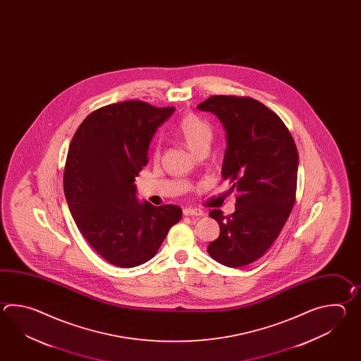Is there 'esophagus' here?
<instances>
[{"label":"esophagus","mask_w":361,"mask_h":361,"mask_svg":"<svg viewBox=\"0 0 361 361\" xmlns=\"http://www.w3.org/2000/svg\"><path fill=\"white\" fill-rule=\"evenodd\" d=\"M183 214L188 215V216H201V215H204V212H201L200 209H195V207H185Z\"/></svg>","instance_id":"obj_1"}]
</instances>
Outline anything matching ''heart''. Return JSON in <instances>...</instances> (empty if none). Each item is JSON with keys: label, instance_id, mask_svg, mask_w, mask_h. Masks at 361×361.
I'll list each match as a JSON object with an SVG mask.
<instances>
[{"label": "heart", "instance_id": "1", "mask_svg": "<svg viewBox=\"0 0 361 361\" xmlns=\"http://www.w3.org/2000/svg\"><path fill=\"white\" fill-rule=\"evenodd\" d=\"M177 135L192 154H196L201 148L210 146L213 139V128L197 116L185 115L178 123ZM159 154L160 148L156 147L154 156L159 157Z\"/></svg>", "mask_w": 361, "mask_h": 361}]
</instances>
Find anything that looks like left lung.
<instances>
[{
    "label": "left lung",
    "instance_id": "obj_1",
    "mask_svg": "<svg viewBox=\"0 0 361 361\" xmlns=\"http://www.w3.org/2000/svg\"><path fill=\"white\" fill-rule=\"evenodd\" d=\"M197 108L222 123L227 140L222 177L230 178V191L236 192L235 213H209L221 233L207 253L227 267H243L269 250L292 212L298 151L281 118L253 98L213 95Z\"/></svg>",
    "mask_w": 361,
    "mask_h": 361
}]
</instances>
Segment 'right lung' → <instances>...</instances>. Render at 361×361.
Returning <instances> with one entry per match:
<instances>
[{"label":"right lung","mask_w":361,"mask_h":361,"mask_svg":"<svg viewBox=\"0 0 361 361\" xmlns=\"http://www.w3.org/2000/svg\"><path fill=\"white\" fill-rule=\"evenodd\" d=\"M174 111L140 100L109 104L87 116L69 145L63 177L69 212L92 249L114 266L149 261L182 218L177 205L140 202L134 183L154 131Z\"/></svg>","instance_id":"right-lung-1"}]
</instances>
